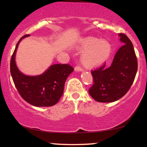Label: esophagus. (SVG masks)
Instances as JSON below:
<instances>
[{
	"mask_svg": "<svg viewBox=\"0 0 147 147\" xmlns=\"http://www.w3.org/2000/svg\"><path fill=\"white\" fill-rule=\"evenodd\" d=\"M75 70H77V71H83V68H82V67H81L80 65H76L75 66Z\"/></svg>",
	"mask_w": 147,
	"mask_h": 147,
	"instance_id": "34e87169",
	"label": "esophagus"
}]
</instances>
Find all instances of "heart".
Returning <instances> with one entry per match:
<instances>
[{"mask_svg":"<svg viewBox=\"0 0 147 147\" xmlns=\"http://www.w3.org/2000/svg\"><path fill=\"white\" fill-rule=\"evenodd\" d=\"M80 49L85 51L82 61L87 65H97L105 62L110 57L112 45L106 40L86 37L80 41Z\"/></svg>","mask_w":147,"mask_h":147,"instance_id":"obj_1","label":"heart"}]
</instances>
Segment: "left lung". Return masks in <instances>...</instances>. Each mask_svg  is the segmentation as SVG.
Listing matches in <instances>:
<instances>
[{
	"mask_svg": "<svg viewBox=\"0 0 147 147\" xmlns=\"http://www.w3.org/2000/svg\"><path fill=\"white\" fill-rule=\"evenodd\" d=\"M124 45L115 54L109 68L106 63L91 70L93 84L89 88L91 97L99 102H113L126 94L134 82L138 61L133 45L125 34L120 33Z\"/></svg>",
	"mask_w": 147,
	"mask_h": 147,
	"instance_id": "1",
	"label": "left lung"
}]
</instances>
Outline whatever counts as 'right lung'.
I'll return each instance as SVG.
<instances>
[{
	"label": "right lung",
	"mask_w": 147,
	"mask_h": 147,
	"mask_svg": "<svg viewBox=\"0 0 147 147\" xmlns=\"http://www.w3.org/2000/svg\"><path fill=\"white\" fill-rule=\"evenodd\" d=\"M25 34L16 44L10 61V72L15 86L22 98L35 106H51L59 102L63 93L67 77L74 70L69 64H55L38 76H27L18 70L15 55L20 41L29 36Z\"/></svg>",
	"instance_id": "obj_1"
}]
</instances>
